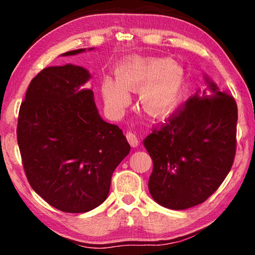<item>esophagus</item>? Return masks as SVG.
<instances>
[{"label":"esophagus","instance_id":"esophagus-1","mask_svg":"<svg viewBox=\"0 0 255 255\" xmlns=\"http://www.w3.org/2000/svg\"><path fill=\"white\" fill-rule=\"evenodd\" d=\"M126 137H127V139L129 141V144H130L132 147H136V146L138 145V143H139V138H138V136L136 135L135 132L128 131L126 133Z\"/></svg>","mask_w":255,"mask_h":255}]
</instances>
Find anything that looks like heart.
Listing matches in <instances>:
<instances>
[{
    "instance_id": "heart-1",
    "label": "heart",
    "mask_w": 255,
    "mask_h": 255,
    "mask_svg": "<svg viewBox=\"0 0 255 255\" xmlns=\"http://www.w3.org/2000/svg\"><path fill=\"white\" fill-rule=\"evenodd\" d=\"M117 79L105 76L101 92L112 112L130 102L129 91H140L144 110L154 117L169 114L178 102L184 83L182 67L169 57H130L118 64Z\"/></svg>"
}]
</instances>
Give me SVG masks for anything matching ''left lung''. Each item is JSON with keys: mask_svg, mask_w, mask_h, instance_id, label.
<instances>
[{"mask_svg": "<svg viewBox=\"0 0 255 255\" xmlns=\"http://www.w3.org/2000/svg\"><path fill=\"white\" fill-rule=\"evenodd\" d=\"M205 81V89L143 141L153 159L149 193L165 208L183 210L202 204L234 162L236 102L208 76Z\"/></svg>", "mask_w": 255, "mask_h": 255, "instance_id": "left-lung-1", "label": "left lung"}]
</instances>
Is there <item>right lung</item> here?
Listing matches in <instances>:
<instances>
[{"mask_svg":"<svg viewBox=\"0 0 255 255\" xmlns=\"http://www.w3.org/2000/svg\"><path fill=\"white\" fill-rule=\"evenodd\" d=\"M91 77L73 64L46 67L30 82L19 111L16 135L29 183L65 213L100 206L112 173L130 152L122 129L101 118L93 92L83 88Z\"/></svg>","mask_w":255,"mask_h":255,"instance_id":"right-lung-1","label":"right lung"}]
</instances>
